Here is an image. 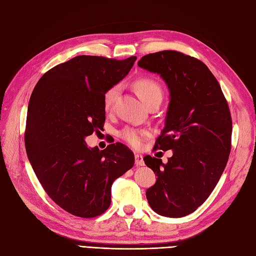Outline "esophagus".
I'll use <instances>...</instances> for the list:
<instances>
[{
    "label": "esophagus",
    "mask_w": 256,
    "mask_h": 256,
    "mask_svg": "<svg viewBox=\"0 0 256 256\" xmlns=\"http://www.w3.org/2000/svg\"><path fill=\"white\" fill-rule=\"evenodd\" d=\"M134 162H136V166H144V160H143L142 154H136V156H134Z\"/></svg>",
    "instance_id": "esophagus-1"
}]
</instances>
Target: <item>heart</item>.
<instances>
[{
  "label": "heart",
  "mask_w": 256,
  "mask_h": 256,
  "mask_svg": "<svg viewBox=\"0 0 256 256\" xmlns=\"http://www.w3.org/2000/svg\"><path fill=\"white\" fill-rule=\"evenodd\" d=\"M134 88L138 92V95L140 96V98L143 100L145 104L150 102L154 97H162V88L160 86V84L152 78H148V76L138 79L134 82ZM118 90L120 85H113V86H111L104 92V106L106 110L111 109L114 99L118 94ZM120 136L122 140H125L128 144H130L132 147H136V148H138V147L142 146L145 138L150 136V131L145 129L126 127L120 131Z\"/></svg>",
  "instance_id": "heart-1"
}]
</instances>
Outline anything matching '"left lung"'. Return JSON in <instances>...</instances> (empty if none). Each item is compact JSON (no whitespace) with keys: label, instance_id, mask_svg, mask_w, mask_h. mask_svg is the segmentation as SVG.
<instances>
[{"label":"left lung","instance_id":"obj_1","mask_svg":"<svg viewBox=\"0 0 256 256\" xmlns=\"http://www.w3.org/2000/svg\"><path fill=\"white\" fill-rule=\"evenodd\" d=\"M138 67L166 83V126L154 150H173L168 164L145 156L157 182L146 190L154 212L180 218L196 210L218 184L230 152L232 118L220 84L200 60L172 50L143 56Z\"/></svg>","mask_w":256,"mask_h":256}]
</instances>
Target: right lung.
<instances>
[{
	"instance_id": "1",
	"label": "right lung",
	"mask_w": 256,
	"mask_h": 256,
	"mask_svg": "<svg viewBox=\"0 0 256 256\" xmlns=\"http://www.w3.org/2000/svg\"><path fill=\"white\" fill-rule=\"evenodd\" d=\"M136 56H79L51 68L30 95L26 150L47 194L67 212L94 218L111 204L113 182L134 164L127 146L90 148L84 138L104 127V95L122 80Z\"/></svg>"
}]
</instances>
